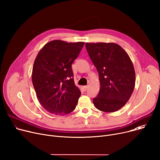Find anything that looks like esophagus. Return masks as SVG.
I'll use <instances>...</instances> for the list:
<instances>
[{
  "label": "esophagus",
  "instance_id": "34e87169",
  "mask_svg": "<svg viewBox=\"0 0 160 160\" xmlns=\"http://www.w3.org/2000/svg\"><path fill=\"white\" fill-rule=\"evenodd\" d=\"M88 88H89V86H84V87H83V89H84V91H87V90H88Z\"/></svg>",
  "mask_w": 160,
  "mask_h": 160
}]
</instances>
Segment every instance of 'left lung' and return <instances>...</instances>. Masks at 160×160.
I'll return each instance as SVG.
<instances>
[{
    "label": "left lung",
    "instance_id": "obj_1",
    "mask_svg": "<svg viewBox=\"0 0 160 160\" xmlns=\"http://www.w3.org/2000/svg\"><path fill=\"white\" fill-rule=\"evenodd\" d=\"M86 47L100 83L94 105L105 112L118 111L129 101L135 86V71L129 55L115 43H86Z\"/></svg>",
    "mask_w": 160,
    "mask_h": 160
}]
</instances>
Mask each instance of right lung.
Instances as JSON below:
<instances>
[{
  "mask_svg": "<svg viewBox=\"0 0 160 160\" xmlns=\"http://www.w3.org/2000/svg\"><path fill=\"white\" fill-rule=\"evenodd\" d=\"M83 45V42L52 40L35 60L32 82L40 103L52 114L64 115L76 108L81 92L74 84L71 65Z\"/></svg>",
  "mask_w": 160,
  "mask_h": 160,
  "instance_id": "obj_1",
  "label": "right lung"
}]
</instances>
